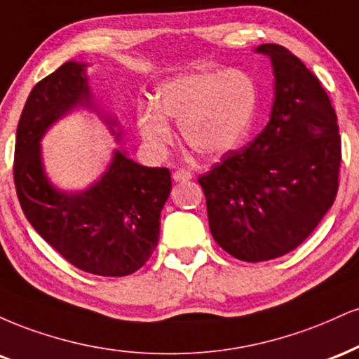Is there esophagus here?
I'll return each instance as SVG.
<instances>
[{"mask_svg": "<svg viewBox=\"0 0 359 359\" xmlns=\"http://www.w3.org/2000/svg\"><path fill=\"white\" fill-rule=\"evenodd\" d=\"M191 178H193V175L187 170H176L175 172H172V180H175L176 183H181V181H188Z\"/></svg>", "mask_w": 359, "mask_h": 359, "instance_id": "1", "label": "esophagus"}]
</instances>
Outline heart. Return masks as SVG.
Segmentation results:
<instances>
[{
  "label": "heart",
  "instance_id": "1",
  "mask_svg": "<svg viewBox=\"0 0 359 359\" xmlns=\"http://www.w3.org/2000/svg\"><path fill=\"white\" fill-rule=\"evenodd\" d=\"M257 100L254 80L240 70L178 75L158 88L154 100L139 105L137 129L151 153L161 156L175 139L171 119L195 153L213 158L247 137Z\"/></svg>",
  "mask_w": 359,
  "mask_h": 359
}]
</instances>
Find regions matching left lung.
Masks as SVG:
<instances>
[{
	"label": "left lung",
	"instance_id": "1",
	"mask_svg": "<svg viewBox=\"0 0 359 359\" xmlns=\"http://www.w3.org/2000/svg\"><path fill=\"white\" fill-rule=\"evenodd\" d=\"M271 119L250 144L200 176L215 242L243 262L277 259L313 233L338 193V117L321 82L276 43Z\"/></svg>",
	"mask_w": 359,
	"mask_h": 359
}]
</instances>
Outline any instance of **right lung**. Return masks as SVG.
<instances>
[{"label":"right lung","instance_id":"obj_1","mask_svg":"<svg viewBox=\"0 0 359 359\" xmlns=\"http://www.w3.org/2000/svg\"><path fill=\"white\" fill-rule=\"evenodd\" d=\"M87 65L65 62L29 92L16 129L13 175L25 217L48 245L80 271L122 277L141 269L158 247L171 175L114 149L107 170L86 189L65 191L50 181L41 139L77 109L95 112L121 141L119 122L95 104Z\"/></svg>","mask_w":359,"mask_h":359}]
</instances>
